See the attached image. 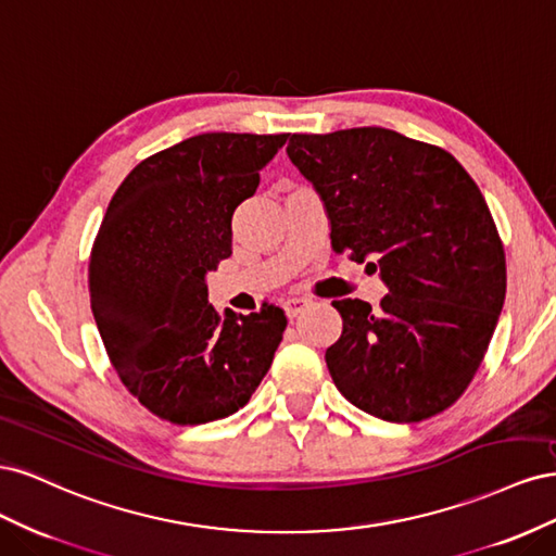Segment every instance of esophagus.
I'll list each match as a JSON object with an SVG mask.
<instances>
[{"mask_svg": "<svg viewBox=\"0 0 556 556\" xmlns=\"http://www.w3.org/2000/svg\"><path fill=\"white\" fill-rule=\"evenodd\" d=\"M308 304H311V301L306 296H292V299L285 301V313H288L290 317H296Z\"/></svg>", "mask_w": 556, "mask_h": 556, "instance_id": "34e87169", "label": "esophagus"}]
</instances>
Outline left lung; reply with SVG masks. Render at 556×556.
<instances>
[{"label":"left lung","mask_w":556,"mask_h":556,"mask_svg":"<svg viewBox=\"0 0 556 556\" xmlns=\"http://www.w3.org/2000/svg\"><path fill=\"white\" fill-rule=\"evenodd\" d=\"M288 155L323 197L331 245L371 264L390 294L333 301L339 392L384 422L450 408L480 368L506 299L490 206L447 150L384 127L292 134Z\"/></svg>","instance_id":"left-lung-1"}]
</instances>
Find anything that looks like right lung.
Here are the masks:
<instances>
[{"instance_id": "right-lung-1", "label": "right lung", "mask_w": 556, "mask_h": 556, "mask_svg": "<svg viewBox=\"0 0 556 556\" xmlns=\"http://www.w3.org/2000/svg\"><path fill=\"white\" fill-rule=\"evenodd\" d=\"M288 134L208 131L134 166L90 252L99 333L123 384L160 419L206 425L250 401L288 327L285 311L225 317L206 274L231 255V215Z\"/></svg>"}]
</instances>
